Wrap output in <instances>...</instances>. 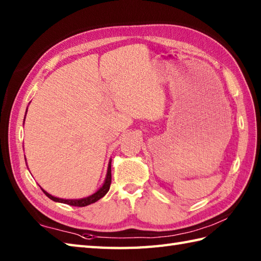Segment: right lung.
Segmentation results:
<instances>
[{
  "label": "right lung",
  "mask_w": 261,
  "mask_h": 261,
  "mask_svg": "<svg viewBox=\"0 0 261 261\" xmlns=\"http://www.w3.org/2000/svg\"><path fill=\"white\" fill-rule=\"evenodd\" d=\"M27 111H28V108H27ZM27 111H25V114H27ZM24 120H25V116H24ZM111 162L112 160L110 159L109 162V166H108V171H107V176H105V179H104V182L103 185L98 188V190L92 194V195L90 196H86V197H83V198H74V199H66V198H59V197H56V196H53L51 194L47 193L43 188H41L42 192L46 194V195L53 199L54 202H58V203H64V204H68V205H71V206H87V205L90 204H93L97 202L99 198H102L105 194H107L110 190V185H111Z\"/></svg>",
  "instance_id": "right-lung-1"
}]
</instances>
